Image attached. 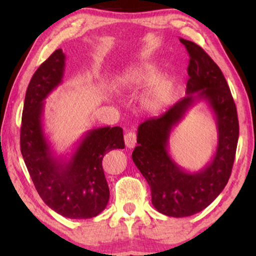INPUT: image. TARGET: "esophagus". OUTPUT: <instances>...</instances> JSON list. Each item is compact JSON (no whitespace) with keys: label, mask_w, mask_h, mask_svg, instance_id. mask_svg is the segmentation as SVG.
<instances>
[{"label":"esophagus","mask_w":256,"mask_h":256,"mask_svg":"<svg viewBox=\"0 0 256 256\" xmlns=\"http://www.w3.org/2000/svg\"><path fill=\"white\" fill-rule=\"evenodd\" d=\"M124 141H125V144H126L128 148L132 149L136 146V136L134 132H128L124 136Z\"/></svg>","instance_id":"obj_1"}]
</instances>
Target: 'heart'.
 <instances>
[{
	"label": "heart",
	"mask_w": 256,
	"mask_h": 256,
	"mask_svg": "<svg viewBox=\"0 0 256 256\" xmlns=\"http://www.w3.org/2000/svg\"><path fill=\"white\" fill-rule=\"evenodd\" d=\"M154 72L149 68H136L123 76V79L132 86H144L154 79ZM177 84L174 78L162 76L157 78L150 86L144 99V107L151 112L164 110L175 96Z\"/></svg>",
	"instance_id": "1"
}]
</instances>
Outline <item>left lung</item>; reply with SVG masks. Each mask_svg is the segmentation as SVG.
I'll return each instance as SVG.
<instances>
[{"instance_id": "1", "label": "left lung", "mask_w": 256, "mask_h": 256, "mask_svg": "<svg viewBox=\"0 0 256 256\" xmlns=\"http://www.w3.org/2000/svg\"><path fill=\"white\" fill-rule=\"evenodd\" d=\"M190 56L186 96L159 118L138 128L132 159L151 190V202L160 214L182 218L196 214L222 192L232 174L240 134L237 110L222 70L196 42L180 38ZM198 101H206L216 118L218 142L202 170L180 168L169 154L172 130Z\"/></svg>"}]
</instances>
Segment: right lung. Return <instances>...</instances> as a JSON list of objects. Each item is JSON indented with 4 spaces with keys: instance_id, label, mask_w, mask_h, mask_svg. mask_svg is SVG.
<instances>
[{
    "instance_id": "right-lung-1",
    "label": "right lung",
    "mask_w": 256,
    "mask_h": 256,
    "mask_svg": "<svg viewBox=\"0 0 256 256\" xmlns=\"http://www.w3.org/2000/svg\"><path fill=\"white\" fill-rule=\"evenodd\" d=\"M66 55L56 50L34 73L24 97L20 148L38 194L52 210L70 219L98 216L110 200L102 170L108 151L124 149L123 128L104 126L86 131L70 157L55 154L42 115L45 99L62 84Z\"/></svg>"
}]
</instances>
